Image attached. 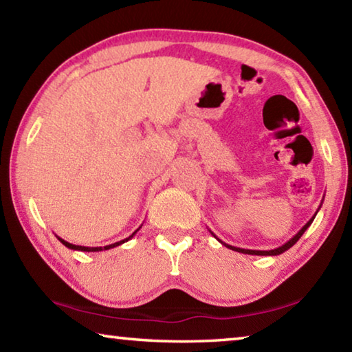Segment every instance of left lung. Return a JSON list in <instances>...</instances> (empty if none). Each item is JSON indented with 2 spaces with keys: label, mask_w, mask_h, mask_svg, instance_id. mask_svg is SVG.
Masks as SVG:
<instances>
[{
  "label": "left lung",
  "mask_w": 352,
  "mask_h": 352,
  "mask_svg": "<svg viewBox=\"0 0 352 352\" xmlns=\"http://www.w3.org/2000/svg\"><path fill=\"white\" fill-rule=\"evenodd\" d=\"M321 204H323V200H321ZM320 208H321V205L318 206V210H320ZM318 210H317V212H318ZM317 212L314 214V217H312L311 220H309V222H307L305 226H302V228H301L300 231H298V233H296L294 237H292V239H289L287 242L284 243V245L278 247V248H275V250H247V248L233 247V245H228V243H225V242H222V241H220V239H217L216 234H214L212 231H211V234H212L214 237H216V239H217L220 243H222V245H225L226 248H230V250H234V252H239V253H243V254H256V256H276V254H281V253H284L285 250H289L290 247H294L295 243H296L298 241H300V237H301L302 234H305V231L309 228V226L312 225V222H314L315 216H317Z\"/></svg>",
  "instance_id": "1"
}]
</instances>
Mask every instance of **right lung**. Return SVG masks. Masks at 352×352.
Wrapping results in <instances>:
<instances>
[{"label": "right lung", "mask_w": 352, "mask_h": 352, "mask_svg": "<svg viewBox=\"0 0 352 352\" xmlns=\"http://www.w3.org/2000/svg\"><path fill=\"white\" fill-rule=\"evenodd\" d=\"M140 228H141V226H140ZM140 228L136 230V231H140ZM136 231H135V233H133L132 236L126 237V239H124V241H119V242H115V243H110V245H105V247H82V245H74V243H69V242H67V241L62 239V237H58V236H57V239L60 241L65 247H68L69 250H77V252H104V250L115 248V247H118V245H121V243L130 241V239H132V237L136 234Z\"/></svg>", "instance_id": "add662e5"}]
</instances>
